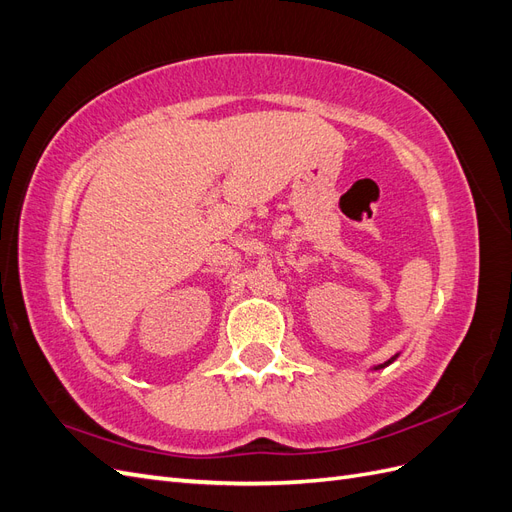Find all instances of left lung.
Wrapping results in <instances>:
<instances>
[{
    "label": "left lung",
    "instance_id": "8db88e82",
    "mask_svg": "<svg viewBox=\"0 0 512 512\" xmlns=\"http://www.w3.org/2000/svg\"><path fill=\"white\" fill-rule=\"evenodd\" d=\"M393 361H395V356H393V359H389V361H386V363H382V365H378V369H380V367H386V365H391V363H393Z\"/></svg>",
    "mask_w": 512,
    "mask_h": 512
}]
</instances>
